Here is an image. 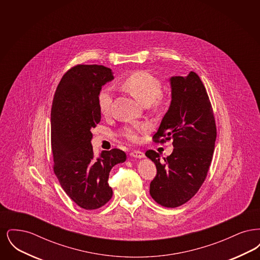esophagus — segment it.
Returning <instances> with one entry per match:
<instances>
[{
  "instance_id": "esophagus-1",
  "label": "esophagus",
  "mask_w": 260,
  "mask_h": 260,
  "mask_svg": "<svg viewBox=\"0 0 260 260\" xmlns=\"http://www.w3.org/2000/svg\"><path fill=\"white\" fill-rule=\"evenodd\" d=\"M131 156L134 157V158H137V159H142L145 157L144 153L141 152V151H138V150H135L133 152H131Z\"/></svg>"
}]
</instances>
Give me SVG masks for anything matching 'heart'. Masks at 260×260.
Returning a JSON list of instances; mask_svg holds the SVG:
<instances>
[{"mask_svg":"<svg viewBox=\"0 0 260 260\" xmlns=\"http://www.w3.org/2000/svg\"><path fill=\"white\" fill-rule=\"evenodd\" d=\"M125 90L131 92L141 104L150 105L161 95V82L146 71H138L129 75L122 84ZM113 89L110 87H103L99 93V110L101 114L107 115L111 109ZM146 124L127 126L124 129V136L135 141L138 138V132L145 129Z\"/></svg>","mask_w":260,"mask_h":260,"instance_id":"obj_1","label":"heart"}]
</instances>
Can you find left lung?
I'll return each instance as SVG.
<instances>
[{
    "instance_id": "1",
    "label": "left lung",
    "mask_w": 260,
    "mask_h": 260,
    "mask_svg": "<svg viewBox=\"0 0 260 260\" xmlns=\"http://www.w3.org/2000/svg\"><path fill=\"white\" fill-rule=\"evenodd\" d=\"M172 101L165 114L155 141L173 139V153L161 161L160 155L148 150L145 155L157 168L150 183V195L166 208L188 202L206 179L216 138L213 112L206 87L200 77L189 74L171 77Z\"/></svg>"
}]
</instances>
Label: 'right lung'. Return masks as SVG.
Segmentation results:
<instances>
[{
	"label": "right lung",
	"mask_w": 260,
	"mask_h": 260,
	"mask_svg": "<svg viewBox=\"0 0 260 260\" xmlns=\"http://www.w3.org/2000/svg\"><path fill=\"white\" fill-rule=\"evenodd\" d=\"M114 79L102 65H77L62 77L51 106L53 171L65 193L85 210H96L113 195L108 184L112 168L126 160L120 149L94 156L91 128L101 119L99 93Z\"/></svg>",
	"instance_id": "right-lung-1"
}]
</instances>
